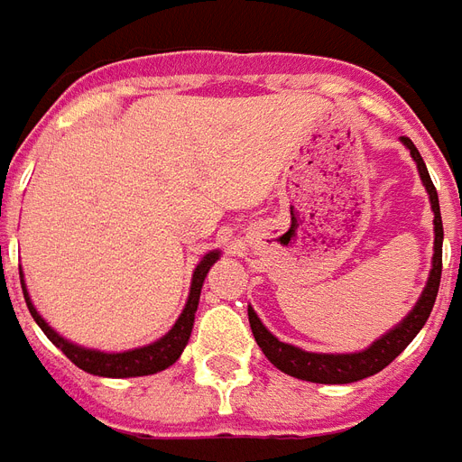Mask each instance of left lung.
<instances>
[{
    "instance_id": "obj_1",
    "label": "left lung",
    "mask_w": 462,
    "mask_h": 462,
    "mask_svg": "<svg viewBox=\"0 0 462 462\" xmlns=\"http://www.w3.org/2000/svg\"><path fill=\"white\" fill-rule=\"evenodd\" d=\"M408 152H411L412 162L418 164V173L422 179V186L430 195L431 212H434V254H431V269L427 276V286L420 293L418 302L412 305V310L401 319V322L382 334L377 341H372L367 348L356 350V353H312V350H302L298 346L279 341L272 331L262 324L253 308L248 305V319L250 329H253L254 341L262 348V353L267 356V360L274 365L276 370L286 372L291 377L302 379V382L315 383H350L360 382L365 377H372L382 372L389 363H393L405 348L408 343L420 334V329L427 322L434 300L439 293V282H441V245H444V224H441V209H439V195L437 188L431 183L430 171L424 167L422 157H420L418 147L412 145L411 138H401Z\"/></svg>"
}]
</instances>
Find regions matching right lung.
<instances>
[{"instance_id": "1", "label": "right lung", "mask_w": 462, "mask_h": 462, "mask_svg": "<svg viewBox=\"0 0 462 462\" xmlns=\"http://www.w3.org/2000/svg\"><path fill=\"white\" fill-rule=\"evenodd\" d=\"M219 257L221 250H209V253L198 262V267H195L193 272V282H190V293H188L186 308H183V312H180L171 329L162 336V338H157V341L147 343V346H140V348L124 350V353H105V350L97 348H85V346H79V343L64 338L57 329H51L50 324H47V319L38 312V308L32 305L28 286H25L23 282V272H21V289H23L25 305L31 310L32 319L38 322V327L44 331V336H47V338H50V341L54 343L73 365H79L80 370L90 372V374H97V377L112 379L145 377V374H157V372L167 370V367H171V365L180 357L183 348L188 346L190 331H193L195 312H198V302H200V291L202 283H205V276H208V272Z\"/></svg>"}]
</instances>
